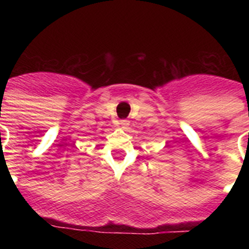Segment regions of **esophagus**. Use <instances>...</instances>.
Here are the masks:
<instances>
[{"instance_id": "34e87169", "label": "esophagus", "mask_w": 249, "mask_h": 249, "mask_svg": "<svg viewBox=\"0 0 249 249\" xmlns=\"http://www.w3.org/2000/svg\"><path fill=\"white\" fill-rule=\"evenodd\" d=\"M120 124H121V126H122V128H126V127L129 124V121H127V120H121V121H120Z\"/></svg>"}]
</instances>
